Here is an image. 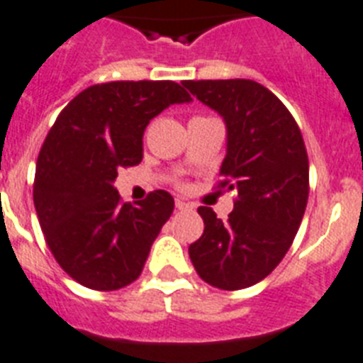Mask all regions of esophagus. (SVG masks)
I'll return each mask as SVG.
<instances>
[{"label": "esophagus", "mask_w": 363, "mask_h": 363, "mask_svg": "<svg viewBox=\"0 0 363 363\" xmlns=\"http://www.w3.org/2000/svg\"><path fill=\"white\" fill-rule=\"evenodd\" d=\"M175 207L179 208V211H184V208H188V207H190V205H188V203L182 201V199H177V201H175Z\"/></svg>", "instance_id": "1"}]
</instances>
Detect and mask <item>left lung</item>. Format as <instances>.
Instances as JSON below:
<instances>
[{
    "instance_id": "1",
    "label": "left lung",
    "mask_w": 363,
    "mask_h": 363,
    "mask_svg": "<svg viewBox=\"0 0 363 363\" xmlns=\"http://www.w3.org/2000/svg\"><path fill=\"white\" fill-rule=\"evenodd\" d=\"M184 87L225 121L228 155L218 186L237 194L228 222L211 207L197 208L205 231L188 253L199 278L212 287H252L285 257L304 218V138L284 102L253 79H188Z\"/></svg>"
}]
</instances>
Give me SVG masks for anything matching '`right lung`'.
Segmentation results:
<instances>
[{
  "mask_svg": "<svg viewBox=\"0 0 363 363\" xmlns=\"http://www.w3.org/2000/svg\"><path fill=\"white\" fill-rule=\"evenodd\" d=\"M190 100L169 79L91 85L50 128L35 169V211L59 267L84 287L117 291L140 278L175 201L155 190L138 205L123 203L113 181L119 167L143 158L149 121Z\"/></svg>",
  "mask_w": 363,
  "mask_h": 363,
  "instance_id": "add662e5",
  "label": "right lung"
}]
</instances>
